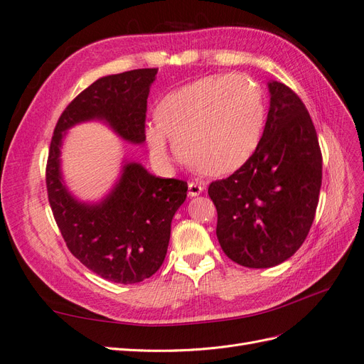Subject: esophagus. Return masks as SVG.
Listing matches in <instances>:
<instances>
[{"label":"esophagus","mask_w":364,"mask_h":364,"mask_svg":"<svg viewBox=\"0 0 364 364\" xmlns=\"http://www.w3.org/2000/svg\"><path fill=\"white\" fill-rule=\"evenodd\" d=\"M203 190H205V186L200 185V183H196V182H190V183H188V196H190V197L199 196Z\"/></svg>","instance_id":"esophagus-1"}]
</instances>
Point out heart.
Listing matches in <instances>:
<instances>
[{
    "label": "heart",
    "mask_w": 364,
    "mask_h": 364,
    "mask_svg": "<svg viewBox=\"0 0 364 364\" xmlns=\"http://www.w3.org/2000/svg\"><path fill=\"white\" fill-rule=\"evenodd\" d=\"M144 136L151 161L170 164V141L181 159L209 176L237 171L255 153L266 121L264 95L247 75H211L165 95Z\"/></svg>",
    "instance_id": "heart-1"
}]
</instances>
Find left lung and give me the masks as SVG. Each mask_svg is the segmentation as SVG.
Segmentation results:
<instances>
[{
	"mask_svg": "<svg viewBox=\"0 0 364 364\" xmlns=\"http://www.w3.org/2000/svg\"><path fill=\"white\" fill-rule=\"evenodd\" d=\"M269 91L270 109L255 153L208 188L220 246L249 269L278 266L302 246L322 185V151L305 105L284 83L270 82Z\"/></svg>",
	"mask_w": 364,
	"mask_h": 364,
	"instance_id": "8db88e82",
	"label": "left lung"
}]
</instances>
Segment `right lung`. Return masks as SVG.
Segmentation results:
<instances>
[{
    "label": "right lung",
    "instance_id": "1",
    "mask_svg": "<svg viewBox=\"0 0 364 364\" xmlns=\"http://www.w3.org/2000/svg\"><path fill=\"white\" fill-rule=\"evenodd\" d=\"M156 73L158 68L132 70L87 86L59 117L48 150V202L67 247L98 277L118 284L141 282L159 270L167 255L173 215L186 199L188 185L127 164L105 202L79 203L60 179L62 132L97 118L126 141L144 142L147 97Z\"/></svg>",
    "mask_w": 364,
    "mask_h": 364
}]
</instances>
